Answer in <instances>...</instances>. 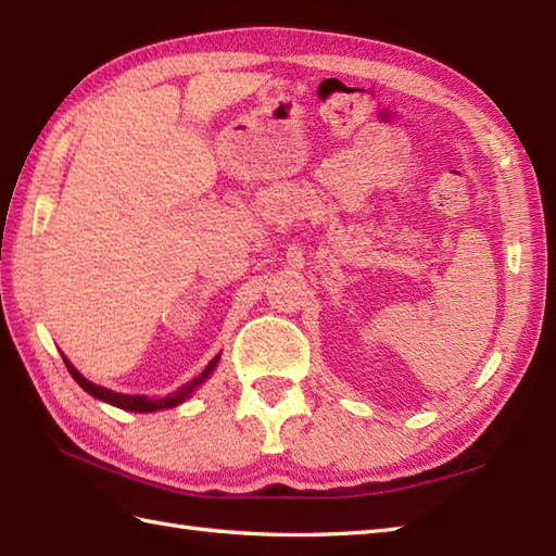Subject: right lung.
Instances as JSON below:
<instances>
[{
    "label": "right lung",
    "instance_id": "right-lung-1",
    "mask_svg": "<svg viewBox=\"0 0 556 556\" xmlns=\"http://www.w3.org/2000/svg\"><path fill=\"white\" fill-rule=\"evenodd\" d=\"M217 355L211 359L208 363V367H205L197 379H191L189 383H185V386H179L177 391H173V393H167V395H163V397H147V395H125V393H113V391H109V389H101V386H97V383H92V381H87L80 371H77L66 357H63V363H66V367H68V371H71V377L83 386V389L89 393V395H94V397H99V400H103V403H111V405H115V407H121V409H130V412H156V409H165V407H175V405H179L182 403V400L197 389V386H201L205 379L211 377V371L215 369V365H217Z\"/></svg>",
    "mask_w": 556,
    "mask_h": 556
}]
</instances>
